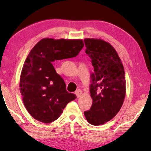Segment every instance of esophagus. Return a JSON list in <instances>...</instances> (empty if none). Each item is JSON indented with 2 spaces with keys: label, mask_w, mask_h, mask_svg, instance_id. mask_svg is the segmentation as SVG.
Here are the masks:
<instances>
[{
  "label": "esophagus",
  "mask_w": 151,
  "mask_h": 151,
  "mask_svg": "<svg viewBox=\"0 0 151 151\" xmlns=\"http://www.w3.org/2000/svg\"><path fill=\"white\" fill-rule=\"evenodd\" d=\"M82 93V91L81 90H80V89H78V90L76 91V93H75V94L76 95V97H77L78 98H80V97H81Z\"/></svg>",
  "instance_id": "esophagus-1"
}]
</instances>
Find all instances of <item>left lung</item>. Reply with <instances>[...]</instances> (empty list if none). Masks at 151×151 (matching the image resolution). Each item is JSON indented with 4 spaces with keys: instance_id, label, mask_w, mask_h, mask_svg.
Wrapping results in <instances>:
<instances>
[{
    "instance_id": "8db88e82",
    "label": "left lung",
    "mask_w": 151,
    "mask_h": 151,
    "mask_svg": "<svg viewBox=\"0 0 151 151\" xmlns=\"http://www.w3.org/2000/svg\"><path fill=\"white\" fill-rule=\"evenodd\" d=\"M85 52L92 60L90 93L93 102L84 112L91 124H104L117 114L126 96L125 72L118 53L102 39L85 38Z\"/></svg>"
}]
</instances>
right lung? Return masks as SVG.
<instances>
[{
    "label": "right lung",
    "instance_id": "right-lung-1",
    "mask_svg": "<svg viewBox=\"0 0 151 151\" xmlns=\"http://www.w3.org/2000/svg\"><path fill=\"white\" fill-rule=\"evenodd\" d=\"M83 47L82 39L45 38L30 51L20 73V91L24 106L36 120H56L68 103L76 98L67 91L52 63L76 56Z\"/></svg>",
    "mask_w": 151,
    "mask_h": 151
}]
</instances>
